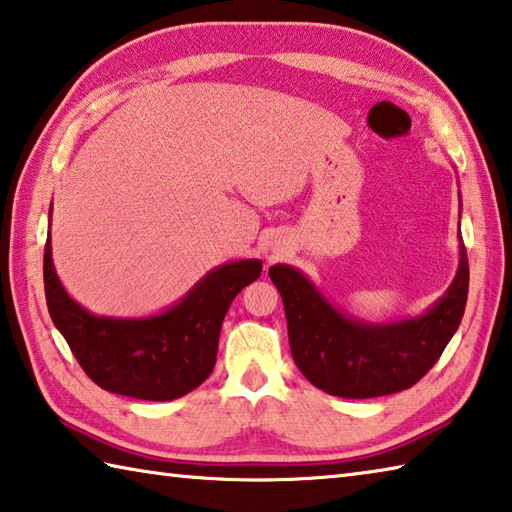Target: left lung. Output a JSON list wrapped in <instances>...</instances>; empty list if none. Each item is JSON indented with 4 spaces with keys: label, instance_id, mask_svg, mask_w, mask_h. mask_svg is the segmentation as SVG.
I'll use <instances>...</instances> for the list:
<instances>
[{
    "label": "left lung",
    "instance_id": "1",
    "mask_svg": "<svg viewBox=\"0 0 512 512\" xmlns=\"http://www.w3.org/2000/svg\"><path fill=\"white\" fill-rule=\"evenodd\" d=\"M268 275L282 295L297 368L319 390L346 399L382 397L417 384L462 324L468 297L462 235L453 284L424 315L399 322L370 324L342 313L288 264L270 266Z\"/></svg>",
    "mask_w": 512,
    "mask_h": 512
}]
</instances>
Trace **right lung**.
<instances>
[{"mask_svg": "<svg viewBox=\"0 0 512 512\" xmlns=\"http://www.w3.org/2000/svg\"><path fill=\"white\" fill-rule=\"evenodd\" d=\"M259 275V259L228 262L206 273L164 313L106 317L88 313L66 293L55 273L50 233L44 248L48 313L79 366L108 393L148 402H170L208 379L226 310Z\"/></svg>", "mask_w": 512, "mask_h": 512, "instance_id": "add662e5", "label": "right lung"}]
</instances>
